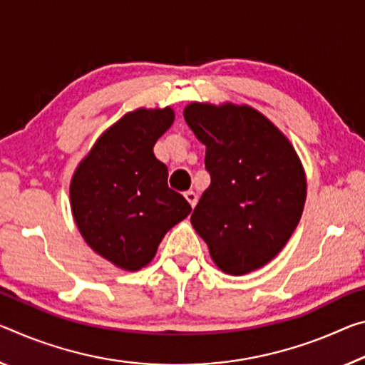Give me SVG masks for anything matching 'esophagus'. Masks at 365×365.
<instances>
[{
  "label": "esophagus",
  "instance_id": "1",
  "mask_svg": "<svg viewBox=\"0 0 365 365\" xmlns=\"http://www.w3.org/2000/svg\"><path fill=\"white\" fill-rule=\"evenodd\" d=\"M183 196H185V200L188 201L190 206H192V207H195L196 203H198V195H196L195 192H185Z\"/></svg>",
  "mask_w": 365,
  "mask_h": 365
}]
</instances>
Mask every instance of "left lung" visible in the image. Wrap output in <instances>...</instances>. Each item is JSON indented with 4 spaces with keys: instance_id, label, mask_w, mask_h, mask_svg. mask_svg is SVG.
<instances>
[{
    "instance_id": "obj_1",
    "label": "left lung",
    "mask_w": 365,
    "mask_h": 365,
    "mask_svg": "<svg viewBox=\"0 0 365 365\" xmlns=\"http://www.w3.org/2000/svg\"><path fill=\"white\" fill-rule=\"evenodd\" d=\"M187 125L206 146L211 185L192 225L225 274L259 269L279 253L302 217L307 177L292 143L250 106L192 102Z\"/></svg>"
}]
</instances>
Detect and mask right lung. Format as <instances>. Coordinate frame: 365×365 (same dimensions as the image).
I'll return each instance as SVG.
<instances>
[{
    "instance_id": "obj_1",
    "label": "right lung",
    "mask_w": 365,
    "mask_h": 365,
    "mask_svg": "<svg viewBox=\"0 0 365 365\" xmlns=\"http://www.w3.org/2000/svg\"><path fill=\"white\" fill-rule=\"evenodd\" d=\"M173 120L172 107L125 113L97 138L71 177L69 203L81 235L120 269L148 266L164 235L192 212L169 188L167 167L153 153Z\"/></svg>"
}]
</instances>
